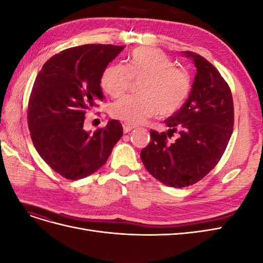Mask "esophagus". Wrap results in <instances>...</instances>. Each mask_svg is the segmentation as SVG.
Wrapping results in <instances>:
<instances>
[{
    "mask_svg": "<svg viewBox=\"0 0 263 263\" xmlns=\"http://www.w3.org/2000/svg\"><path fill=\"white\" fill-rule=\"evenodd\" d=\"M134 128H135V126H133V125H129V124H127V123H124V124H123L124 133H129V132L133 130Z\"/></svg>",
    "mask_w": 263,
    "mask_h": 263,
    "instance_id": "esophagus-1",
    "label": "esophagus"
}]
</instances>
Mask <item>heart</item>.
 Instances as JSON below:
<instances>
[{"mask_svg":"<svg viewBox=\"0 0 263 263\" xmlns=\"http://www.w3.org/2000/svg\"><path fill=\"white\" fill-rule=\"evenodd\" d=\"M133 80L140 81L138 97L116 102L110 108L113 117L129 125H138L159 113L168 116L184 104L192 87L185 69L174 67L164 52L139 48L132 53L128 65L113 63L102 74L101 83L112 98H119L130 89Z\"/></svg>","mask_w":263,"mask_h":263,"instance_id":"heart-1","label":"heart"}]
</instances>
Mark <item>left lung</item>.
Returning <instances> with one entry per match:
<instances>
[{
	"instance_id": "obj_1",
	"label": "left lung",
	"mask_w": 263,
	"mask_h": 263,
	"mask_svg": "<svg viewBox=\"0 0 263 263\" xmlns=\"http://www.w3.org/2000/svg\"><path fill=\"white\" fill-rule=\"evenodd\" d=\"M196 67L190 97L164 123L168 133L150 130L140 158L151 176L163 184L185 187L202 180L224 155L234 127L232 91L218 70L202 55L184 52ZM174 132L178 139L169 143Z\"/></svg>"
}]
</instances>
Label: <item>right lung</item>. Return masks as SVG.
Returning a JSON list of instances; mask_svg holds the SVG:
<instances>
[{"label":"right lung","mask_w":263,"mask_h":263,"mask_svg":"<svg viewBox=\"0 0 263 263\" xmlns=\"http://www.w3.org/2000/svg\"><path fill=\"white\" fill-rule=\"evenodd\" d=\"M125 46L89 44L72 47L45 62L28 101L27 123L33 144L45 162L68 180L98 171L123 136L110 119L93 134L83 129L85 113L104 100L101 78Z\"/></svg>","instance_id":"1"}]
</instances>
